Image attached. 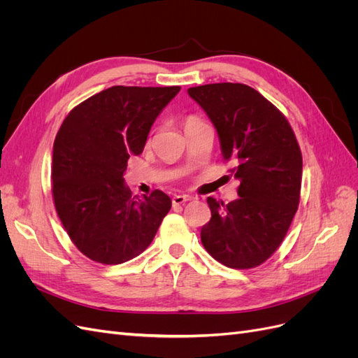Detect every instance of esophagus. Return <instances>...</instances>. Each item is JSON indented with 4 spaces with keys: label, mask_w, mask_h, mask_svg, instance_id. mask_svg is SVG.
I'll return each instance as SVG.
<instances>
[{
    "label": "esophagus",
    "mask_w": 358,
    "mask_h": 358,
    "mask_svg": "<svg viewBox=\"0 0 358 358\" xmlns=\"http://www.w3.org/2000/svg\"><path fill=\"white\" fill-rule=\"evenodd\" d=\"M188 200H191L188 196H175L173 197V206H182V204H185Z\"/></svg>",
    "instance_id": "obj_1"
}]
</instances>
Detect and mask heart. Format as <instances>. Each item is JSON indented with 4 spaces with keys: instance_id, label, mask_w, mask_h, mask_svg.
<instances>
[{
    "instance_id": "heart-1",
    "label": "heart",
    "mask_w": 358,
    "mask_h": 358,
    "mask_svg": "<svg viewBox=\"0 0 358 358\" xmlns=\"http://www.w3.org/2000/svg\"><path fill=\"white\" fill-rule=\"evenodd\" d=\"M204 121H201L200 117L197 116H188L187 121H185V129L188 128H192V127H197V125H203Z\"/></svg>"
}]
</instances>
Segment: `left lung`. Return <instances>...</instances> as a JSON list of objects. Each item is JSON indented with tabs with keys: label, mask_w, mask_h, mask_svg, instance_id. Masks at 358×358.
Segmentation results:
<instances>
[{
	"label": "left lung",
	"mask_w": 358,
	"mask_h": 358,
	"mask_svg": "<svg viewBox=\"0 0 358 358\" xmlns=\"http://www.w3.org/2000/svg\"><path fill=\"white\" fill-rule=\"evenodd\" d=\"M188 94L218 131L222 157L241 182L239 199L224 204L208 197L210 221L201 243L216 262L252 268L272 255L299 208L301 152L287 117L243 83H210Z\"/></svg>",
	"instance_id": "obj_1"
}]
</instances>
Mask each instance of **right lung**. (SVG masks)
Returning <instances> with one entry per match:
<instances>
[{"label":"right lung","instance_id":"1","mask_svg":"<svg viewBox=\"0 0 358 358\" xmlns=\"http://www.w3.org/2000/svg\"><path fill=\"white\" fill-rule=\"evenodd\" d=\"M180 86H112L64 119L53 143L52 196L79 251L101 264L128 262L154 241L171 200L159 189L131 197L124 171Z\"/></svg>","mask_w":358,"mask_h":358}]
</instances>
